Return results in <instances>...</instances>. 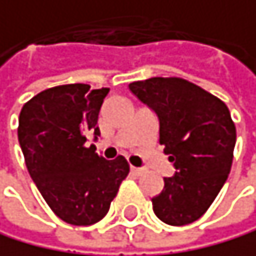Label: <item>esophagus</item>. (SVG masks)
Returning <instances> with one entry per match:
<instances>
[{"label": "esophagus", "instance_id": "esophagus-1", "mask_svg": "<svg viewBox=\"0 0 256 256\" xmlns=\"http://www.w3.org/2000/svg\"><path fill=\"white\" fill-rule=\"evenodd\" d=\"M131 172L134 174V175H142V174H144V169H142V167H134V166H131Z\"/></svg>", "mask_w": 256, "mask_h": 256}]
</instances>
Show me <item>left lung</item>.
<instances>
[{
  "instance_id": "left-lung-1",
  "label": "left lung",
  "mask_w": 256,
  "mask_h": 256,
  "mask_svg": "<svg viewBox=\"0 0 256 256\" xmlns=\"http://www.w3.org/2000/svg\"><path fill=\"white\" fill-rule=\"evenodd\" d=\"M130 90L160 120V144L175 174L152 198L156 218L188 225L206 212L232 169L236 128L227 104L183 78H150Z\"/></svg>"
}]
</instances>
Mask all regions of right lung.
<instances>
[{
  "label": "right lung",
  "mask_w": 256,
  "mask_h": 256,
  "mask_svg": "<svg viewBox=\"0 0 256 256\" xmlns=\"http://www.w3.org/2000/svg\"><path fill=\"white\" fill-rule=\"evenodd\" d=\"M109 89L64 84L32 96L18 117V142L28 172L48 206L64 222L92 225L102 220L130 172L124 156L106 161L86 147L96 126Z\"/></svg>",
  "instance_id": "right-lung-1"
}]
</instances>
